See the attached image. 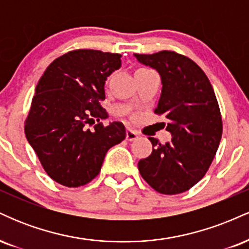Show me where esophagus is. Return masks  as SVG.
I'll return each instance as SVG.
<instances>
[{
    "mask_svg": "<svg viewBox=\"0 0 249 249\" xmlns=\"http://www.w3.org/2000/svg\"><path fill=\"white\" fill-rule=\"evenodd\" d=\"M139 134L136 132V131L131 130V128H127L126 130V141L128 142H132V141H136V139H138Z\"/></svg>",
    "mask_w": 249,
    "mask_h": 249,
    "instance_id": "esophagus-1",
    "label": "esophagus"
}]
</instances>
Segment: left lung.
Masks as SVG:
<instances>
[{"mask_svg":"<svg viewBox=\"0 0 249 249\" xmlns=\"http://www.w3.org/2000/svg\"><path fill=\"white\" fill-rule=\"evenodd\" d=\"M134 57L158 71L161 95L154 112L164 115L171 142L150 137L152 153L141 159L145 181L161 194H178L200 181L212 164L222 136V121L210 79L196 63L174 51Z\"/></svg>","mask_w":249,"mask_h":249,"instance_id":"obj_1","label":"left lung"}]
</instances>
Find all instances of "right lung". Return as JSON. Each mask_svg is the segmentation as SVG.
Instances as JSON below:
<instances>
[{"mask_svg":"<svg viewBox=\"0 0 249 249\" xmlns=\"http://www.w3.org/2000/svg\"><path fill=\"white\" fill-rule=\"evenodd\" d=\"M122 55L69 51L44 71L25 119V137L51 179L68 187L87 185L101 172L105 154L126 137L121 122L104 126L105 81ZM99 122L92 130L88 124Z\"/></svg>","mask_w":249,"mask_h":249,"instance_id":"1","label":"right lung"}]
</instances>
